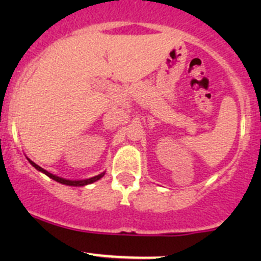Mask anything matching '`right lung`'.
Instances as JSON below:
<instances>
[{
    "label": "right lung",
    "mask_w": 261,
    "mask_h": 261,
    "mask_svg": "<svg viewBox=\"0 0 261 261\" xmlns=\"http://www.w3.org/2000/svg\"><path fill=\"white\" fill-rule=\"evenodd\" d=\"M28 160H29V163H30V164L33 165V167L35 168L36 170H39V172L44 173V174L48 175L49 178H51V179H54L55 181H58V183L65 184V186H72V187H83V186H87V184H91V183H94V181L99 180V179H101V178L103 177V175H105V172H103V173H101V174L96 175V177L88 178V179H82V180H70V179H65V178H60V177H58V175L51 174V173H49L48 170L43 169V168L39 167L38 164H35V163H34L33 160L29 159V158H28Z\"/></svg>",
    "instance_id": "1"
}]
</instances>
